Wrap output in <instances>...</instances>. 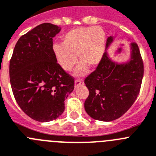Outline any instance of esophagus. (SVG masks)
I'll list each match as a JSON object with an SVG mask.
<instances>
[{
  "instance_id": "obj_1",
  "label": "esophagus",
  "mask_w": 156,
  "mask_h": 156,
  "mask_svg": "<svg viewBox=\"0 0 156 156\" xmlns=\"http://www.w3.org/2000/svg\"><path fill=\"white\" fill-rule=\"evenodd\" d=\"M84 82H83V80L82 78H78V79L75 80V82H74V88H78V86H82L83 85Z\"/></svg>"
}]
</instances>
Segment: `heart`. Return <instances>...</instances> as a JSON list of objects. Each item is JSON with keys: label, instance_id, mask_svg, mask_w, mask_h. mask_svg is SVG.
<instances>
[{"label": "heart", "instance_id": "b5f03b06", "mask_svg": "<svg viewBox=\"0 0 156 156\" xmlns=\"http://www.w3.org/2000/svg\"><path fill=\"white\" fill-rule=\"evenodd\" d=\"M106 34L101 27H78L68 31L62 37V44L52 46V53L59 66L70 71L80 63L76 74L82 75L87 71V66L96 67L101 63L105 50Z\"/></svg>", "mask_w": 156, "mask_h": 156}]
</instances>
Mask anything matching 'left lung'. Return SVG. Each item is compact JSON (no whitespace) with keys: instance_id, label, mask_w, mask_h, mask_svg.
Listing matches in <instances>:
<instances>
[{"instance_id":"left-lung-1","label":"left lung","mask_w":156,"mask_h":156,"mask_svg":"<svg viewBox=\"0 0 156 156\" xmlns=\"http://www.w3.org/2000/svg\"><path fill=\"white\" fill-rule=\"evenodd\" d=\"M114 37L107 40V48ZM130 56L126 62L113 61L107 52L96 70L86 77L89 92L85 110L96 120L110 122L121 117L130 108L140 93L144 63L136 43L129 44Z\"/></svg>"}]
</instances>
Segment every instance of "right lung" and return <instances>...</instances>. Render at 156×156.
<instances>
[{
    "label": "right lung",
    "instance_id": "add662e5",
    "mask_svg": "<svg viewBox=\"0 0 156 156\" xmlns=\"http://www.w3.org/2000/svg\"><path fill=\"white\" fill-rule=\"evenodd\" d=\"M61 28L44 23L23 35L9 64L12 93L22 110L37 122L57 119L74 79L59 67L52 53V40Z\"/></svg>",
    "mask_w": 156,
    "mask_h": 156
}]
</instances>
